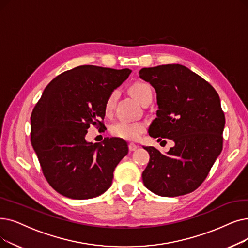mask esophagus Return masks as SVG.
Masks as SVG:
<instances>
[{
    "mask_svg": "<svg viewBox=\"0 0 248 248\" xmlns=\"http://www.w3.org/2000/svg\"><path fill=\"white\" fill-rule=\"evenodd\" d=\"M138 148H139V146L136 145V144H134V143L128 144V149H130V151H136Z\"/></svg>",
    "mask_w": 248,
    "mask_h": 248,
    "instance_id": "34e87169",
    "label": "esophagus"
}]
</instances>
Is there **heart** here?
Returning <instances> with one entry per match:
<instances>
[{"label":"heart","mask_w":248,"mask_h":248,"mask_svg":"<svg viewBox=\"0 0 248 248\" xmlns=\"http://www.w3.org/2000/svg\"><path fill=\"white\" fill-rule=\"evenodd\" d=\"M130 92L133 95V97L142 105L149 99L153 97V91L151 86L144 82H136L134 83L131 88ZM117 96V92L113 91L109 94L107 97L105 104H104V110L106 114H109L112 109L114 101ZM146 130V124L142 122H125V121H120L114 123L110 126V132L114 137L121 138L124 140H127V141H136Z\"/></svg>","instance_id":"heart-1"}]
</instances>
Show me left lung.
<instances>
[{
    "label": "left lung",
    "instance_id": "obj_1",
    "mask_svg": "<svg viewBox=\"0 0 248 248\" xmlns=\"http://www.w3.org/2000/svg\"><path fill=\"white\" fill-rule=\"evenodd\" d=\"M139 75L157 94L159 109L149 135L174 142L166 154L144 147L150 155L144 186L161 197L186 195L202 184L222 152L225 115L220 97L211 84L182 64L144 68Z\"/></svg>",
    "mask_w": 248,
    "mask_h": 248
}]
</instances>
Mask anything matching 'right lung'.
<instances>
[{"instance_id": "1", "label": "right lung", "mask_w": 248, "mask_h": 248, "mask_svg": "<svg viewBox=\"0 0 248 248\" xmlns=\"http://www.w3.org/2000/svg\"><path fill=\"white\" fill-rule=\"evenodd\" d=\"M131 72L76 67L53 79L35 105L31 145L47 182L62 196L92 199L110 187L114 168L128 153L126 142L104 138L93 144L85 137L91 124L102 126L107 97Z\"/></svg>"}]
</instances>
